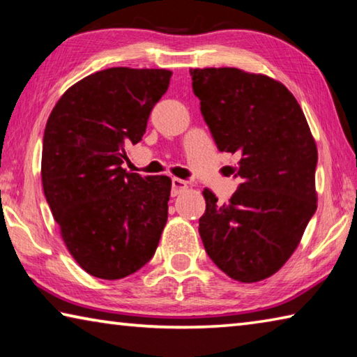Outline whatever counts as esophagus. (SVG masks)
Here are the masks:
<instances>
[{"label": "esophagus", "mask_w": 357, "mask_h": 357, "mask_svg": "<svg viewBox=\"0 0 357 357\" xmlns=\"http://www.w3.org/2000/svg\"><path fill=\"white\" fill-rule=\"evenodd\" d=\"M187 189H189V184H187L185 181L179 179V178H173V179H172V195H173V197L179 195L181 192H184V190H187Z\"/></svg>", "instance_id": "34e87169"}]
</instances>
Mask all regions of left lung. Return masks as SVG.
Instances as JSON below:
<instances>
[{
	"mask_svg": "<svg viewBox=\"0 0 357 357\" xmlns=\"http://www.w3.org/2000/svg\"><path fill=\"white\" fill-rule=\"evenodd\" d=\"M190 75L217 148L241 155V184L228 203L203 190V245L233 280H264L298 249L317 211L315 138L279 80L236 68H197Z\"/></svg>",
	"mask_w": 357,
	"mask_h": 357,
	"instance_id": "left-lung-1",
	"label": "left lung"
}]
</instances>
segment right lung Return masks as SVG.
<instances>
[{
  "label": "right lung",
  "mask_w": 357,
  "mask_h": 357,
  "mask_svg": "<svg viewBox=\"0 0 357 357\" xmlns=\"http://www.w3.org/2000/svg\"><path fill=\"white\" fill-rule=\"evenodd\" d=\"M170 77L168 69L94 72L72 84L47 119L40 164L47 203L72 258L98 279L137 273L165 228L172 179L121 165Z\"/></svg>",
  "instance_id": "obj_1"
}]
</instances>
